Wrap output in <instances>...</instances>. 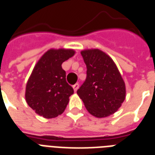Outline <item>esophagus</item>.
Masks as SVG:
<instances>
[{"instance_id": "34e87169", "label": "esophagus", "mask_w": 155, "mask_h": 155, "mask_svg": "<svg viewBox=\"0 0 155 155\" xmlns=\"http://www.w3.org/2000/svg\"><path fill=\"white\" fill-rule=\"evenodd\" d=\"M78 88H79V84H75L73 85V89H74V91H75V92H76V91H77Z\"/></svg>"}]
</instances>
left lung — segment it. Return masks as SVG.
I'll use <instances>...</instances> for the list:
<instances>
[{"label":"left lung","mask_w":155,"mask_h":155,"mask_svg":"<svg viewBox=\"0 0 155 155\" xmlns=\"http://www.w3.org/2000/svg\"><path fill=\"white\" fill-rule=\"evenodd\" d=\"M87 67V77L77 90L78 96L92 116L106 117L121 106L125 85L115 63L98 49L81 51Z\"/></svg>","instance_id":"left-lung-1"}]
</instances>
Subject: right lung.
Listing matches in <instances>:
<instances>
[{
  "label": "right lung",
  "mask_w": 155,
  "mask_h": 155,
  "mask_svg": "<svg viewBox=\"0 0 155 155\" xmlns=\"http://www.w3.org/2000/svg\"><path fill=\"white\" fill-rule=\"evenodd\" d=\"M75 54L71 49H51L36 63L25 87V101L37 114L54 118L64 112L74 93L62 63Z\"/></svg>",
  "instance_id": "add662e5"
}]
</instances>
